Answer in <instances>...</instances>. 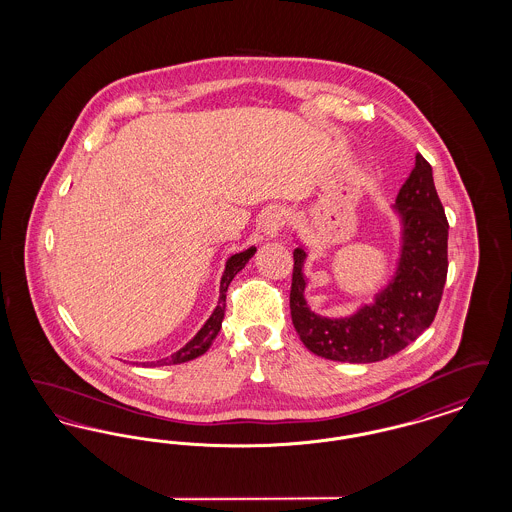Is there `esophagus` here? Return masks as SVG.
<instances>
[{
    "label": "esophagus",
    "mask_w": 512,
    "mask_h": 512,
    "mask_svg": "<svg viewBox=\"0 0 512 512\" xmlns=\"http://www.w3.org/2000/svg\"><path fill=\"white\" fill-rule=\"evenodd\" d=\"M286 220H288V215H286L284 209H272V211H268L267 215H265V219H263V234H265V238H268V240L278 238L280 232H282L284 226H286Z\"/></svg>",
    "instance_id": "obj_1"
}]
</instances>
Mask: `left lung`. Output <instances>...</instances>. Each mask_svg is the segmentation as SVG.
Instances as JSON below:
<instances>
[{"instance_id":"obj_1","label":"left lung","mask_w":512,"mask_h":512,"mask_svg":"<svg viewBox=\"0 0 512 512\" xmlns=\"http://www.w3.org/2000/svg\"><path fill=\"white\" fill-rule=\"evenodd\" d=\"M393 215L399 220V257L386 286L345 317H322L305 297L307 247L293 251L290 292L299 340L318 357L340 363H376L405 349L436 317L447 278V230L430 163L414 157Z\"/></svg>"}]
</instances>
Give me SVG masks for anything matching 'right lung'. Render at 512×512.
Returning a JSON list of instances; mask_svg holds the SVG:
<instances>
[{
	"mask_svg": "<svg viewBox=\"0 0 512 512\" xmlns=\"http://www.w3.org/2000/svg\"><path fill=\"white\" fill-rule=\"evenodd\" d=\"M257 247L251 245L240 253H234L226 259V265H224V272H222V278H220V290H219V301H217V307L215 311L211 313V317L205 320V324L197 330L192 340L188 341L184 347H180L178 351H174L169 357L165 359H159V361H151V363H144V366H171L180 365V363H188L192 359L201 357L209 347L211 343L217 338V334L222 328V318H224V311H226V290L230 286V282L234 280V276L242 270V268L249 263V259L255 255Z\"/></svg>",
	"mask_w": 512,
	"mask_h": 512,
	"instance_id": "right-lung-1",
	"label": "right lung"
}]
</instances>
